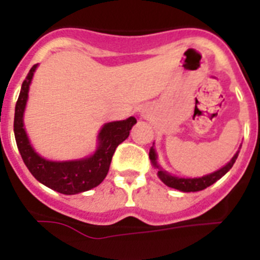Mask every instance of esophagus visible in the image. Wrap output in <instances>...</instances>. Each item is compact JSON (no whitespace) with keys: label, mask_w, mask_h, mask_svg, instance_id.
Masks as SVG:
<instances>
[{"label":"esophagus","mask_w":260,"mask_h":260,"mask_svg":"<svg viewBox=\"0 0 260 260\" xmlns=\"http://www.w3.org/2000/svg\"><path fill=\"white\" fill-rule=\"evenodd\" d=\"M148 109H147V108H142V110H141V116L142 117H148Z\"/></svg>","instance_id":"34e87169"}]
</instances>
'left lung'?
<instances>
[{
    "instance_id": "8db88e82",
    "label": "left lung",
    "mask_w": 260,
    "mask_h": 260,
    "mask_svg": "<svg viewBox=\"0 0 260 260\" xmlns=\"http://www.w3.org/2000/svg\"><path fill=\"white\" fill-rule=\"evenodd\" d=\"M238 153L240 151L236 152V155L232 157L231 161L228 162L226 165H224L222 168H220L219 171L213 172V173L207 174V176H203V177H198V178H181V177H176V176H172L169 174L168 172L162 171L161 168L158 167L157 164V155H156V151L153 147H151L150 150V158H151V162L155 168H157L158 172H157V176L158 178L162 181L167 186L172 187V189H176V190H180V191L183 192H194V191H201V190L207 189L208 186L213 185L217 180H220L224 174L228 173L231 171V168L233 167V164L236 162V158H237Z\"/></svg>"
}]
</instances>
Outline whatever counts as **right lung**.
Wrapping results in <instances>:
<instances>
[{
  "mask_svg": "<svg viewBox=\"0 0 260 260\" xmlns=\"http://www.w3.org/2000/svg\"><path fill=\"white\" fill-rule=\"evenodd\" d=\"M36 68L38 65L32 66L22 83L14 116V134L23 161L39 182L54 191L74 195L93 189L107 177L114 151L118 144L127 139L130 130L137 123V119L134 117H128L123 121L105 123L99 133L98 148L95 153L88 157L70 161H50L41 157L29 144L26 130L23 127V114L28 99L29 84Z\"/></svg>",
  "mask_w": 260,
  "mask_h": 260,
  "instance_id": "add662e5",
  "label": "right lung"
}]
</instances>
